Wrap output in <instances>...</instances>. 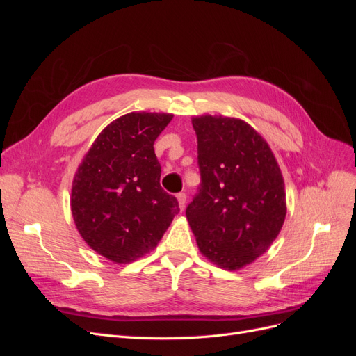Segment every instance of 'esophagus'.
<instances>
[{
  "mask_svg": "<svg viewBox=\"0 0 356 356\" xmlns=\"http://www.w3.org/2000/svg\"><path fill=\"white\" fill-rule=\"evenodd\" d=\"M177 199H178V203H179V209L182 211L186 207V199H187V195L186 193H178L177 195Z\"/></svg>",
  "mask_w": 356,
  "mask_h": 356,
  "instance_id": "obj_1",
  "label": "esophagus"
}]
</instances>
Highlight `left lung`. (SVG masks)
I'll return each instance as SVG.
<instances>
[{"label":"left lung","instance_id":"left-lung-1","mask_svg":"<svg viewBox=\"0 0 356 356\" xmlns=\"http://www.w3.org/2000/svg\"><path fill=\"white\" fill-rule=\"evenodd\" d=\"M200 186L186 209L200 252L225 270L257 260L277 238L286 215L285 184L270 147L243 120L200 115Z\"/></svg>","mask_w":356,"mask_h":356}]
</instances>
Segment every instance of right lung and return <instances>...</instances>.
<instances>
[{
    "instance_id": "obj_1",
    "label": "right lung",
    "mask_w": 356,
    "mask_h": 356,
    "mask_svg": "<svg viewBox=\"0 0 356 356\" xmlns=\"http://www.w3.org/2000/svg\"><path fill=\"white\" fill-rule=\"evenodd\" d=\"M172 114L129 113L106 126L72 181L71 211L81 238L114 263H131L157 246L179 212L160 187L154 141Z\"/></svg>"
}]
</instances>
